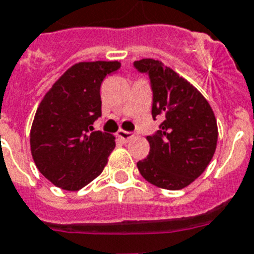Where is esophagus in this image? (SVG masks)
Instances as JSON below:
<instances>
[{
    "mask_svg": "<svg viewBox=\"0 0 254 254\" xmlns=\"http://www.w3.org/2000/svg\"><path fill=\"white\" fill-rule=\"evenodd\" d=\"M132 136V132H128V131H123V129H119V131H118V137H121L123 141H128Z\"/></svg>",
    "mask_w": 254,
    "mask_h": 254,
    "instance_id": "obj_1",
    "label": "esophagus"
}]
</instances>
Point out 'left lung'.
Wrapping results in <instances>:
<instances>
[{"instance_id":"1","label":"left lung","mask_w":254,"mask_h":254,"mask_svg":"<svg viewBox=\"0 0 254 254\" xmlns=\"http://www.w3.org/2000/svg\"><path fill=\"white\" fill-rule=\"evenodd\" d=\"M152 90L159 129L147 136L149 154L136 163L143 178L164 190H182L205 171L217 144V123L207 99L184 78L155 60L135 61Z\"/></svg>"}]
</instances>
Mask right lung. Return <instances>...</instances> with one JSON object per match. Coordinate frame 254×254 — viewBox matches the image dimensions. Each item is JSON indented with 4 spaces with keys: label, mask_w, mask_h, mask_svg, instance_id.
<instances>
[{
    "label": "right lung",
    "mask_w": 254,
    "mask_h": 254,
    "mask_svg": "<svg viewBox=\"0 0 254 254\" xmlns=\"http://www.w3.org/2000/svg\"><path fill=\"white\" fill-rule=\"evenodd\" d=\"M121 62H80L70 67L41 102L30 131L39 172L54 186L78 190L98 178L115 148V137L94 131L102 115L100 84Z\"/></svg>",
    "instance_id": "right-lung-1"
}]
</instances>
